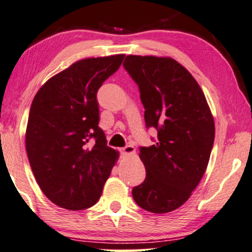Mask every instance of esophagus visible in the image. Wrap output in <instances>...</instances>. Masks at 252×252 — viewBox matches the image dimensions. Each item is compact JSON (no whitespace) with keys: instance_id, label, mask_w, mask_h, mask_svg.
Masks as SVG:
<instances>
[{"instance_id":"esophagus-1","label":"esophagus","mask_w":252,"mask_h":252,"mask_svg":"<svg viewBox=\"0 0 252 252\" xmlns=\"http://www.w3.org/2000/svg\"><path fill=\"white\" fill-rule=\"evenodd\" d=\"M121 153L123 155H133L134 153H136V148H134L133 146H131V145H127V146L121 148Z\"/></svg>"}]
</instances>
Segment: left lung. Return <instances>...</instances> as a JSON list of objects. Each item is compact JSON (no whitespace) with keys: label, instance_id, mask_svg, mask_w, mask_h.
Returning a JSON list of instances; mask_svg holds the SVG:
<instances>
[{"label":"left lung","instance_id":"8db88e82","mask_svg":"<svg viewBox=\"0 0 252 252\" xmlns=\"http://www.w3.org/2000/svg\"><path fill=\"white\" fill-rule=\"evenodd\" d=\"M123 66L139 87L146 126L158 130L157 143L140 147L146 178L132 197L144 210L166 214L189 200L204 175L214 116L196 80L175 59L129 55Z\"/></svg>","mask_w":252,"mask_h":252}]
</instances>
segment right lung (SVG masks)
I'll list each match as a JSON object with an SVG mask.
<instances>
[{
    "mask_svg": "<svg viewBox=\"0 0 252 252\" xmlns=\"http://www.w3.org/2000/svg\"><path fill=\"white\" fill-rule=\"evenodd\" d=\"M123 58L79 60L49 79L32 102L27 157L42 192L60 208L83 210L97 203L118 160L98 126L97 91Z\"/></svg>",
    "mask_w": 252,
    "mask_h": 252,
    "instance_id": "right-lung-1",
    "label": "right lung"
}]
</instances>
